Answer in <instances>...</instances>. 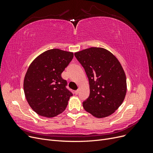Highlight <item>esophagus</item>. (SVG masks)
I'll list each match as a JSON object with an SVG mask.
<instances>
[{"instance_id": "34e87169", "label": "esophagus", "mask_w": 153, "mask_h": 153, "mask_svg": "<svg viewBox=\"0 0 153 153\" xmlns=\"http://www.w3.org/2000/svg\"><path fill=\"white\" fill-rule=\"evenodd\" d=\"M78 92H79V91H78V90L75 91V94H78Z\"/></svg>"}]
</instances>
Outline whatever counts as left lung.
Returning a JSON list of instances; mask_svg holds the SVG:
<instances>
[{
	"instance_id": "obj_1",
	"label": "left lung",
	"mask_w": 153,
	"mask_h": 153,
	"mask_svg": "<svg viewBox=\"0 0 153 153\" xmlns=\"http://www.w3.org/2000/svg\"><path fill=\"white\" fill-rule=\"evenodd\" d=\"M89 79L90 94L84 108L97 118L114 114L127 92L126 76L121 63L110 51L91 47L75 53Z\"/></svg>"
}]
</instances>
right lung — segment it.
Masks as SVG:
<instances>
[{"mask_svg":"<svg viewBox=\"0 0 153 153\" xmlns=\"http://www.w3.org/2000/svg\"><path fill=\"white\" fill-rule=\"evenodd\" d=\"M73 58V53L58 48L45 51L31 62L24 81L26 100L41 116L52 118L65 110L71 92L61 73Z\"/></svg>","mask_w":153,"mask_h":153,"instance_id":"right-lung-1","label":"right lung"}]
</instances>
